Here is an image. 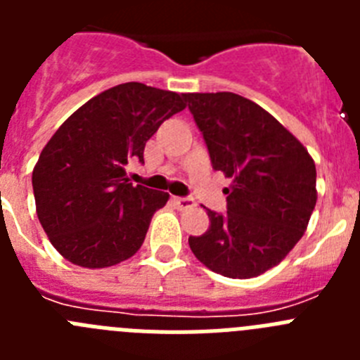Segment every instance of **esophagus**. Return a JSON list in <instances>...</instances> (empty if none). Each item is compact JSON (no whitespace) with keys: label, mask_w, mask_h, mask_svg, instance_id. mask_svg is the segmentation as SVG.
Listing matches in <instances>:
<instances>
[{"label":"esophagus","mask_w":360,"mask_h":360,"mask_svg":"<svg viewBox=\"0 0 360 360\" xmlns=\"http://www.w3.org/2000/svg\"><path fill=\"white\" fill-rule=\"evenodd\" d=\"M174 205H176L180 211H187V209H193L196 205L195 200L193 198H187V196H178V198H174Z\"/></svg>","instance_id":"esophagus-1"}]
</instances>
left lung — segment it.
I'll list each match as a JSON object with an SVG mask.
<instances>
[{
  "mask_svg": "<svg viewBox=\"0 0 360 360\" xmlns=\"http://www.w3.org/2000/svg\"><path fill=\"white\" fill-rule=\"evenodd\" d=\"M207 144L212 169L232 178L227 212L207 209V232L189 236L203 265L232 279L281 263L308 227L317 202L307 148L256 103L231 91L184 94Z\"/></svg>",
  "mask_w": 360,
  "mask_h": 360,
  "instance_id": "obj_1",
  "label": "left lung"
}]
</instances>
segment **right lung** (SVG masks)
Wrapping results in <instances>:
<instances>
[{
    "instance_id": "add662e5",
    "label": "right lung",
    "mask_w": 360,
    "mask_h": 360,
    "mask_svg": "<svg viewBox=\"0 0 360 360\" xmlns=\"http://www.w3.org/2000/svg\"><path fill=\"white\" fill-rule=\"evenodd\" d=\"M186 108L184 95L124 82L82 104L44 146L32 171L36 211L50 243L84 269H106L144 243L164 191L133 186L126 165Z\"/></svg>"
}]
</instances>
